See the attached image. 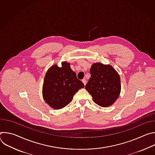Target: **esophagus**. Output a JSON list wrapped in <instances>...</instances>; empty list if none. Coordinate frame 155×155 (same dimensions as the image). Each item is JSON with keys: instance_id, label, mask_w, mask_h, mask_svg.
Listing matches in <instances>:
<instances>
[{"instance_id": "34e87169", "label": "esophagus", "mask_w": 155, "mask_h": 155, "mask_svg": "<svg viewBox=\"0 0 155 155\" xmlns=\"http://www.w3.org/2000/svg\"><path fill=\"white\" fill-rule=\"evenodd\" d=\"M82 82L83 83V84H84V85H86V81L85 79H83V80H82Z\"/></svg>"}]
</instances>
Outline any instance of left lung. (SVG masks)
Segmentation results:
<instances>
[{
  "instance_id": "1",
  "label": "left lung",
  "mask_w": 155,
  "mask_h": 155,
  "mask_svg": "<svg viewBox=\"0 0 155 155\" xmlns=\"http://www.w3.org/2000/svg\"><path fill=\"white\" fill-rule=\"evenodd\" d=\"M91 77L85 86L93 101L102 107H109L117 101L121 92V80L112 65L96 62L90 69Z\"/></svg>"
}]
</instances>
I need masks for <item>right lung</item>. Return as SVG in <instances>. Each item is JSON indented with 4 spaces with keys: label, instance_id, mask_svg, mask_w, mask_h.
Here are the masks:
<instances>
[{
    "label": "right lung",
    "instance_id": "obj_1",
    "mask_svg": "<svg viewBox=\"0 0 155 155\" xmlns=\"http://www.w3.org/2000/svg\"><path fill=\"white\" fill-rule=\"evenodd\" d=\"M84 84L77 78L69 62L63 61L61 67L54 64L47 71L42 87L43 98L51 108L58 110L68 105Z\"/></svg>",
    "mask_w": 155,
    "mask_h": 155
}]
</instances>
